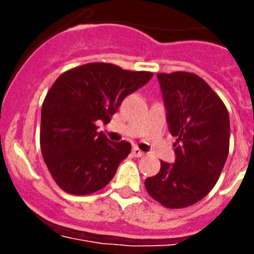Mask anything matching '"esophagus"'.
Listing matches in <instances>:
<instances>
[{
    "label": "esophagus",
    "mask_w": 254,
    "mask_h": 254,
    "mask_svg": "<svg viewBox=\"0 0 254 254\" xmlns=\"http://www.w3.org/2000/svg\"><path fill=\"white\" fill-rule=\"evenodd\" d=\"M132 155H133L134 158H141V156H143V155H145V152H143L142 150L138 149L137 146H134L133 149H132Z\"/></svg>",
    "instance_id": "1"
}]
</instances>
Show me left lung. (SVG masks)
I'll return each mask as SVG.
<instances>
[{
  "instance_id": "1",
  "label": "left lung",
  "mask_w": 254,
  "mask_h": 254,
  "mask_svg": "<svg viewBox=\"0 0 254 254\" xmlns=\"http://www.w3.org/2000/svg\"><path fill=\"white\" fill-rule=\"evenodd\" d=\"M167 121L177 137L176 163L160 161L156 176L145 181L150 196L168 208H185L216 185L229 154L230 120L223 100L192 72L158 73Z\"/></svg>"
}]
</instances>
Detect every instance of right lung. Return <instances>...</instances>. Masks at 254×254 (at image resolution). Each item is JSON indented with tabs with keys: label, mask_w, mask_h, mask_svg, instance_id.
Returning <instances> with one entry per match:
<instances>
[{
	"label": "right lung",
	"mask_w": 254,
	"mask_h": 254,
	"mask_svg": "<svg viewBox=\"0 0 254 254\" xmlns=\"http://www.w3.org/2000/svg\"><path fill=\"white\" fill-rule=\"evenodd\" d=\"M152 77L104 62L71 68L52 85L42 105L40 150L61 190L85 196L102 190L131 152V143L112 142L98 132L126 96Z\"/></svg>",
	"instance_id": "right-lung-1"
}]
</instances>
